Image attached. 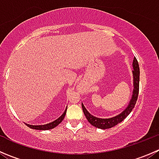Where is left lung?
<instances>
[{"label":"left lung","instance_id":"1","mask_svg":"<svg viewBox=\"0 0 159 159\" xmlns=\"http://www.w3.org/2000/svg\"><path fill=\"white\" fill-rule=\"evenodd\" d=\"M133 86H134V90H133L132 96L130 100V103L121 114L116 115L115 117H112L110 118H96V117L93 116L88 111L87 109L84 108V105L81 104L82 106L83 112H84V115H85L86 118L91 125H92L94 127L98 128V129H111V128L114 127V126L117 125L118 123L121 122L128 115L131 113V111L134 108V105H135L136 102H137L138 96H139V76H140V70H139V62H138L136 57H134L133 60Z\"/></svg>","mask_w":159,"mask_h":159}]
</instances>
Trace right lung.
Masks as SVG:
<instances>
[{
    "label": "right lung",
    "mask_w": 159,
    "mask_h": 159,
    "mask_svg": "<svg viewBox=\"0 0 159 159\" xmlns=\"http://www.w3.org/2000/svg\"><path fill=\"white\" fill-rule=\"evenodd\" d=\"M66 111H67V108L65 109V112L62 114L61 116L59 117L57 119H56L55 121H52V122L48 123V124H46V125H28L26 124L27 126L30 128V129H37V130H50V129H52L54 128H55L56 126L58 125L62 121H63L64 118H65V115H66Z\"/></svg>",
    "instance_id": "right-lung-1"
}]
</instances>
